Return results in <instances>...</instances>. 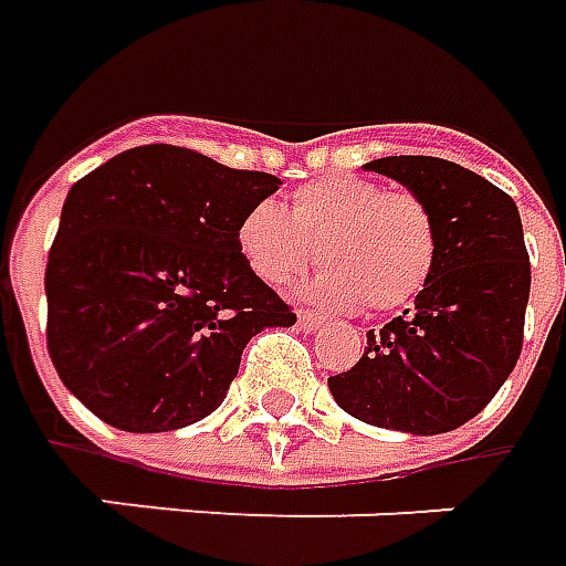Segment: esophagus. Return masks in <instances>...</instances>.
Returning <instances> with one entry per match:
<instances>
[{
    "label": "esophagus",
    "mask_w": 566,
    "mask_h": 566,
    "mask_svg": "<svg viewBox=\"0 0 566 566\" xmlns=\"http://www.w3.org/2000/svg\"><path fill=\"white\" fill-rule=\"evenodd\" d=\"M297 322L303 332H318V328H322V318H318L315 313H310V310H300Z\"/></svg>",
    "instance_id": "esophagus-1"
}]
</instances>
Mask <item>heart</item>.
<instances>
[{
  "mask_svg": "<svg viewBox=\"0 0 566 566\" xmlns=\"http://www.w3.org/2000/svg\"><path fill=\"white\" fill-rule=\"evenodd\" d=\"M238 251L269 287H284L318 256L310 297L334 310L368 303L390 313L421 294L437 263L428 203L363 176H328L291 195V210L253 203L238 222ZM319 251L315 252L314 248Z\"/></svg>",
  "mask_w": 566,
  "mask_h": 566,
  "instance_id": "heart-1",
  "label": "heart"
}]
</instances>
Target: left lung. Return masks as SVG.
I'll use <instances>...</instances> for the list:
<instances>
[{
	"instance_id": "obj_1",
	"label": "left lung",
	"mask_w": 566,
	"mask_h": 566,
	"mask_svg": "<svg viewBox=\"0 0 566 566\" xmlns=\"http://www.w3.org/2000/svg\"><path fill=\"white\" fill-rule=\"evenodd\" d=\"M428 203L437 263L412 310L368 332L363 359L328 378L337 406L365 424L418 437L461 428L517 365L530 300V256L517 203L483 176L440 157H380Z\"/></svg>"
}]
</instances>
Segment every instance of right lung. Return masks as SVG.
<instances>
[{"label": "right lung", "instance_id": "add662e5", "mask_svg": "<svg viewBox=\"0 0 566 566\" xmlns=\"http://www.w3.org/2000/svg\"><path fill=\"white\" fill-rule=\"evenodd\" d=\"M279 186L188 148L142 145L67 191L45 266V340L92 415L129 433L195 424L226 399L253 334L297 322L234 241Z\"/></svg>", "mask_w": 566, "mask_h": 566}]
</instances>
